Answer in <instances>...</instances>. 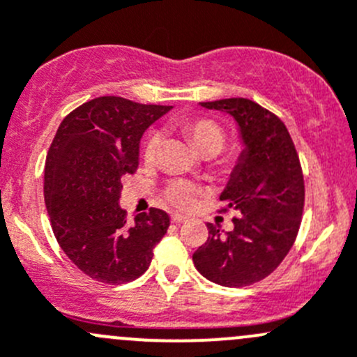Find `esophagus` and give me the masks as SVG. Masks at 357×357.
Returning <instances> with one entry per match:
<instances>
[{
	"label": "esophagus",
	"instance_id": "obj_1",
	"mask_svg": "<svg viewBox=\"0 0 357 357\" xmlns=\"http://www.w3.org/2000/svg\"><path fill=\"white\" fill-rule=\"evenodd\" d=\"M171 221L174 222V225H183V222H186V221H188V219H186L185 215H181V214H172L171 215Z\"/></svg>",
	"mask_w": 357,
	"mask_h": 357
}]
</instances>
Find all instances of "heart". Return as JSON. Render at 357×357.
Returning a JSON list of instances; mask_svg holds the SVG:
<instances>
[{
    "label": "heart",
    "instance_id": "obj_1",
    "mask_svg": "<svg viewBox=\"0 0 357 357\" xmlns=\"http://www.w3.org/2000/svg\"><path fill=\"white\" fill-rule=\"evenodd\" d=\"M185 135L192 139L195 149L199 150L204 157L218 155L226 145V132L221 126L215 121L207 117H192L183 119L179 122ZM162 138L157 131H152L146 136L145 142V158L146 160H153L157 157L158 149H160ZM205 190L197 183L188 181V179H172L167 186L164 188V199L176 208L181 211H188V208L195 207L197 200L200 195H204Z\"/></svg>",
    "mask_w": 357,
    "mask_h": 357
}]
</instances>
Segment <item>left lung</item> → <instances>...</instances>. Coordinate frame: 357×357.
Instances as JSON below:
<instances>
[{"mask_svg":"<svg viewBox=\"0 0 357 357\" xmlns=\"http://www.w3.org/2000/svg\"><path fill=\"white\" fill-rule=\"evenodd\" d=\"M200 105L231 115L245 149L219 197L222 211L233 208L240 218L225 235L208 222L193 264L211 282L240 289L271 275L290 252L304 211V176L289 129L273 112L247 98Z\"/></svg>","mask_w":357,"mask_h":357,"instance_id":"8db88e82","label":"left lung"}]
</instances>
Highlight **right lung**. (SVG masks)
<instances>
[{
	"instance_id": "add662e5",
	"label": "right lung",
	"mask_w": 357,
	"mask_h": 357,
	"mask_svg": "<svg viewBox=\"0 0 357 357\" xmlns=\"http://www.w3.org/2000/svg\"><path fill=\"white\" fill-rule=\"evenodd\" d=\"M169 110L100 96L72 110L53 138L45 165L50 222L67 257L96 282L142 276L167 233V212L152 207L128 225L119 199L124 176L138 169L143 132Z\"/></svg>"
}]
</instances>
